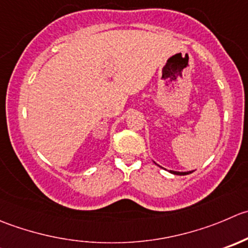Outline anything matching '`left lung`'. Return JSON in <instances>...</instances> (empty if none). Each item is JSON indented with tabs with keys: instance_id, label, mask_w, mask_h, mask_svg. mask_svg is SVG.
<instances>
[{
	"instance_id": "8db88e82",
	"label": "left lung",
	"mask_w": 248,
	"mask_h": 248,
	"mask_svg": "<svg viewBox=\"0 0 248 248\" xmlns=\"http://www.w3.org/2000/svg\"><path fill=\"white\" fill-rule=\"evenodd\" d=\"M170 173H173V174H177V175H185V174H189V173H191L193 170H190V172H177V170H170Z\"/></svg>"
}]
</instances>
